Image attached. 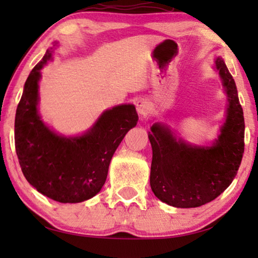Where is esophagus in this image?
I'll list each match as a JSON object with an SVG mask.
<instances>
[{"label":"esophagus","mask_w":258,"mask_h":258,"mask_svg":"<svg viewBox=\"0 0 258 258\" xmlns=\"http://www.w3.org/2000/svg\"><path fill=\"white\" fill-rule=\"evenodd\" d=\"M135 107H137V111L140 115H147L149 112V102L147 101L146 99H139L137 102H135Z\"/></svg>","instance_id":"34e87169"}]
</instances>
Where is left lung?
<instances>
[{"instance_id":"obj_1","label":"left lung","mask_w":258,"mask_h":258,"mask_svg":"<svg viewBox=\"0 0 258 258\" xmlns=\"http://www.w3.org/2000/svg\"><path fill=\"white\" fill-rule=\"evenodd\" d=\"M215 67L228 95L226 119L212 147H196L176 139L167 126L155 123L150 185L163 203L177 208L199 207L217 198L237 175L244 150V119L237 86L222 58Z\"/></svg>"}]
</instances>
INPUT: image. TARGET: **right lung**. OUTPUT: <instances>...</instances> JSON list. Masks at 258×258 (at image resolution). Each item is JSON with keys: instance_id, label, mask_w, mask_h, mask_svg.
Masks as SVG:
<instances>
[{"instance_id": "add662e5", "label": "right lung", "mask_w": 258, "mask_h": 258, "mask_svg": "<svg viewBox=\"0 0 258 258\" xmlns=\"http://www.w3.org/2000/svg\"><path fill=\"white\" fill-rule=\"evenodd\" d=\"M50 59L47 50L25 83L16 111V151L26 180L38 192L59 203H81L101 190L117 147L139 117L133 104H120L81 137L54 133L37 110L41 69Z\"/></svg>"}]
</instances>
